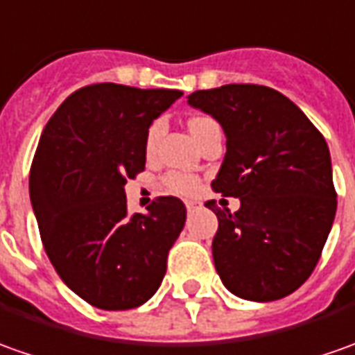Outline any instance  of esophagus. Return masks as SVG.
I'll return each instance as SVG.
<instances>
[{
	"instance_id": "esophagus-1",
	"label": "esophagus",
	"mask_w": 355,
	"mask_h": 355,
	"mask_svg": "<svg viewBox=\"0 0 355 355\" xmlns=\"http://www.w3.org/2000/svg\"><path fill=\"white\" fill-rule=\"evenodd\" d=\"M196 208H198L196 202H187V209H188V211H192V209H196Z\"/></svg>"
}]
</instances>
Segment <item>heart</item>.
<instances>
[{"label":"heart","mask_w":355,"mask_h":355,"mask_svg":"<svg viewBox=\"0 0 355 355\" xmlns=\"http://www.w3.org/2000/svg\"><path fill=\"white\" fill-rule=\"evenodd\" d=\"M209 120H211V118L196 116L188 122V126H190V132H192L194 139H196V136L200 134V130L206 126ZM157 137L159 124H153V126L149 128V132H147L146 137L147 155L153 153L155 144H157ZM161 184H163V188H165L167 192H173V194H177V196H192V194H196L198 188H200V178L194 177V175H188V173H180V171H171V173H167L165 177L161 178Z\"/></svg>","instance_id":"obj_1"}]
</instances>
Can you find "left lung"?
<instances>
[{
	"label": "left lung",
	"instance_id": "obj_1",
	"mask_svg": "<svg viewBox=\"0 0 355 355\" xmlns=\"http://www.w3.org/2000/svg\"><path fill=\"white\" fill-rule=\"evenodd\" d=\"M188 105L218 120L227 153L214 192L241 200L218 216L214 264L223 286L248 301H276L317 266L334 214L330 151L303 110L276 89L233 83L194 91Z\"/></svg>",
	"mask_w": 355,
	"mask_h": 355
}]
</instances>
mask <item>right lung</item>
Returning <instances> with one entry per match:
<instances>
[{"instance_id":"1","label":"right lung","mask_w":355,"mask_h":355,"mask_svg":"<svg viewBox=\"0 0 355 355\" xmlns=\"http://www.w3.org/2000/svg\"><path fill=\"white\" fill-rule=\"evenodd\" d=\"M182 93L95 83L48 120L31 165L28 192L40 239L58 276L105 311L144 305L163 282L171 247L187 221L175 196L128 214L126 178L146 168V137Z\"/></svg>"}]
</instances>
